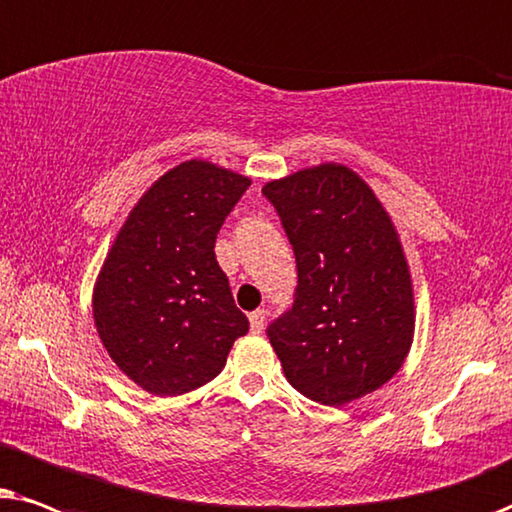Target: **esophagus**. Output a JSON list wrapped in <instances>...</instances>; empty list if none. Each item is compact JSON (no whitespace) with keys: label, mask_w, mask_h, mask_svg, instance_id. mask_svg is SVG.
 <instances>
[{"label":"esophagus","mask_w":512,"mask_h":512,"mask_svg":"<svg viewBox=\"0 0 512 512\" xmlns=\"http://www.w3.org/2000/svg\"><path fill=\"white\" fill-rule=\"evenodd\" d=\"M264 318H267V313H264V309H257L252 311L248 320H250V330L255 332V335H260V332L264 330Z\"/></svg>","instance_id":"esophagus-1"}]
</instances>
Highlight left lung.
<instances>
[{
    "label": "left lung",
    "mask_w": 512,
    "mask_h": 512,
    "mask_svg": "<svg viewBox=\"0 0 512 512\" xmlns=\"http://www.w3.org/2000/svg\"><path fill=\"white\" fill-rule=\"evenodd\" d=\"M297 257L292 309L269 327L285 379L342 407L384 386L414 342L410 264L374 189L344 163H318L262 187Z\"/></svg>",
    "instance_id": "1"
}]
</instances>
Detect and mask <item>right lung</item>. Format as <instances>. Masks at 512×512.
Masks as SVG:
<instances>
[{
    "mask_svg": "<svg viewBox=\"0 0 512 512\" xmlns=\"http://www.w3.org/2000/svg\"><path fill=\"white\" fill-rule=\"evenodd\" d=\"M250 177L206 159L163 173L109 245L93 285L95 330L109 358L152 395H182L222 372L248 332L215 238Z\"/></svg>",
    "mask_w": 512,
    "mask_h": 512,
    "instance_id": "1",
    "label": "right lung"
}]
</instances>
